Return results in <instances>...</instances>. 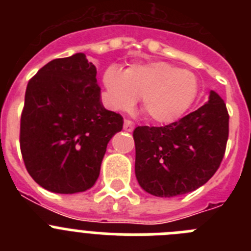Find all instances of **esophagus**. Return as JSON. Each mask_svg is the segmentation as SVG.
Instances as JSON below:
<instances>
[{"label": "esophagus", "mask_w": 251, "mask_h": 251, "mask_svg": "<svg viewBox=\"0 0 251 251\" xmlns=\"http://www.w3.org/2000/svg\"><path fill=\"white\" fill-rule=\"evenodd\" d=\"M123 128H124V130H127V132H132V130L134 129V123L130 121H128V119H126V121H124Z\"/></svg>", "instance_id": "34e87169"}]
</instances>
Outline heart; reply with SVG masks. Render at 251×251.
Masks as SVG:
<instances>
[{"label":"heart","instance_id":"obj_1","mask_svg":"<svg viewBox=\"0 0 251 251\" xmlns=\"http://www.w3.org/2000/svg\"><path fill=\"white\" fill-rule=\"evenodd\" d=\"M103 84L106 104L113 110L127 112L139 98L148 119L161 124L181 118L199 90L195 74L163 61L138 64L126 72L110 66L104 73Z\"/></svg>","mask_w":251,"mask_h":251}]
</instances>
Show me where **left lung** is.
<instances>
[{
    "instance_id": "left-lung-1",
    "label": "left lung",
    "mask_w": 251,
    "mask_h": 251,
    "mask_svg": "<svg viewBox=\"0 0 251 251\" xmlns=\"http://www.w3.org/2000/svg\"><path fill=\"white\" fill-rule=\"evenodd\" d=\"M229 137L226 104L211 90L195 112L165 127H137L136 177L146 192L175 197L195 191L211 178Z\"/></svg>"
}]
</instances>
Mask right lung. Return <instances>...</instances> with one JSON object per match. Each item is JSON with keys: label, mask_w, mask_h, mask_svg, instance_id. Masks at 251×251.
<instances>
[{"label": "right lung", "mask_w": 251, "mask_h": 251, "mask_svg": "<svg viewBox=\"0 0 251 251\" xmlns=\"http://www.w3.org/2000/svg\"><path fill=\"white\" fill-rule=\"evenodd\" d=\"M100 98L97 68L83 52L52 60L28 81L20 147L41 187L70 195L97 182L106 146L123 128Z\"/></svg>", "instance_id": "1"}]
</instances>
